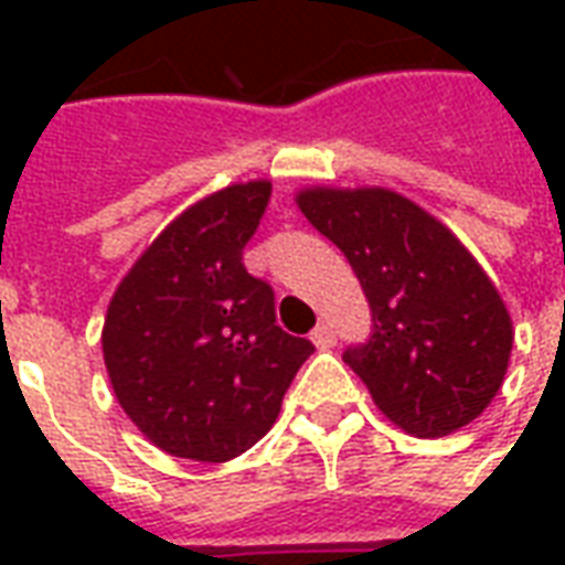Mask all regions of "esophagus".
Instances as JSON below:
<instances>
[{"instance_id": "34e87169", "label": "esophagus", "mask_w": 565, "mask_h": 565, "mask_svg": "<svg viewBox=\"0 0 565 565\" xmlns=\"http://www.w3.org/2000/svg\"><path fill=\"white\" fill-rule=\"evenodd\" d=\"M311 342L318 344L320 351L332 348V344H335V332H332L330 323H318V327H315V332H311Z\"/></svg>"}]
</instances>
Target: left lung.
<instances>
[{
	"label": "left lung",
	"instance_id": "1",
	"mask_svg": "<svg viewBox=\"0 0 565 565\" xmlns=\"http://www.w3.org/2000/svg\"><path fill=\"white\" fill-rule=\"evenodd\" d=\"M308 223L342 250L372 308V335L342 354L393 424L450 436L493 403L509 369L511 318L445 223L384 186H308Z\"/></svg>",
	"mask_w": 565,
	"mask_h": 565
}]
</instances>
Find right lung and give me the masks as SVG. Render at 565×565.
<instances>
[{"label": "right lung", "mask_w": 565, "mask_h": 565, "mask_svg": "<svg viewBox=\"0 0 565 565\" xmlns=\"http://www.w3.org/2000/svg\"><path fill=\"white\" fill-rule=\"evenodd\" d=\"M269 196V181H247L199 199L111 296L103 354L117 403L172 457L254 448L315 351L275 323V290L242 263Z\"/></svg>", "instance_id": "1"}]
</instances>
